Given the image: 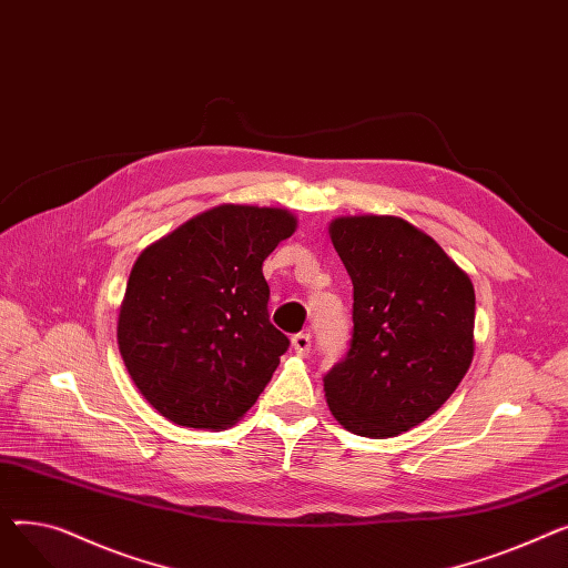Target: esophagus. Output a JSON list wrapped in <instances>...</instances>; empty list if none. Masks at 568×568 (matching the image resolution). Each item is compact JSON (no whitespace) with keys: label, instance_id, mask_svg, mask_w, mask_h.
Instances as JSON below:
<instances>
[{"label":"esophagus","instance_id":"esophagus-1","mask_svg":"<svg viewBox=\"0 0 568 568\" xmlns=\"http://www.w3.org/2000/svg\"><path fill=\"white\" fill-rule=\"evenodd\" d=\"M292 347L300 356H306L311 352V334H294L292 336Z\"/></svg>","mask_w":568,"mask_h":568}]
</instances>
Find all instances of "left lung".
Wrapping results in <instances>:
<instances>
[{"mask_svg":"<svg viewBox=\"0 0 568 568\" xmlns=\"http://www.w3.org/2000/svg\"><path fill=\"white\" fill-rule=\"evenodd\" d=\"M329 236L352 278L354 329L324 375L326 405L354 435H400L435 414L471 364L474 285L398 216H341Z\"/></svg>","mask_w":568,"mask_h":568,"instance_id":"left-lung-1","label":"left lung"}]
</instances>
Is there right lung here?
<instances>
[{
    "label": "right lung",
    "mask_w": 568,
    "mask_h": 568,
    "mask_svg": "<svg viewBox=\"0 0 568 568\" xmlns=\"http://www.w3.org/2000/svg\"><path fill=\"white\" fill-rule=\"evenodd\" d=\"M294 230L287 209L221 204L135 260L116 343L140 394L172 424L225 430L272 379L290 341L268 322L262 262Z\"/></svg>",
    "instance_id": "1"
}]
</instances>
